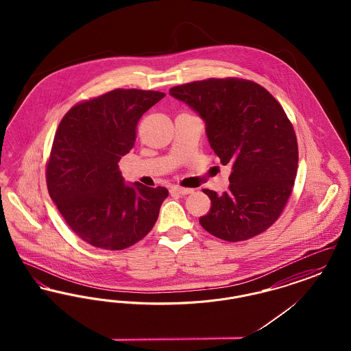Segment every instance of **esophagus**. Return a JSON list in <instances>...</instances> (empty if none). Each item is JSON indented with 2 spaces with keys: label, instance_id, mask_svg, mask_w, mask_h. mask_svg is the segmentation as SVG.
Segmentation results:
<instances>
[{
  "label": "esophagus",
  "instance_id": "1",
  "mask_svg": "<svg viewBox=\"0 0 351 351\" xmlns=\"http://www.w3.org/2000/svg\"><path fill=\"white\" fill-rule=\"evenodd\" d=\"M193 189H189V188H182V186H172L171 188V193H178V195H189L192 193Z\"/></svg>",
  "mask_w": 351,
  "mask_h": 351
}]
</instances>
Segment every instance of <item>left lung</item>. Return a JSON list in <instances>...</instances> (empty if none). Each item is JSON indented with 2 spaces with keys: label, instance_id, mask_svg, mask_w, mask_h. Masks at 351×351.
<instances>
[{
  "label": "left lung",
  "instance_id": "obj_1",
  "mask_svg": "<svg viewBox=\"0 0 351 351\" xmlns=\"http://www.w3.org/2000/svg\"><path fill=\"white\" fill-rule=\"evenodd\" d=\"M204 122L210 147L230 166L222 195L204 189L212 206L201 226L238 242L263 233L279 218L292 193L299 150L282 105L262 85L245 79H208L169 89Z\"/></svg>",
  "mask_w": 351,
  "mask_h": 351
}]
</instances>
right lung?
Listing matches in <instances>:
<instances>
[{
    "mask_svg": "<svg viewBox=\"0 0 351 351\" xmlns=\"http://www.w3.org/2000/svg\"><path fill=\"white\" fill-rule=\"evenodd\" d=\"M166 95L114 89L72 106L59 123L46 167L47 189L86 243L123 250L150 233L165 186L125 184L118 162L133 149L139 118Z\"/></svg>",
    "mask_w": 351,
    "mask_h": 351,
    "instance_id": "right-lung-1",
    "label": "right lung"
}]
</instances>
